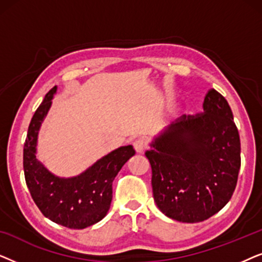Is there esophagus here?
I'll use <instances>...</instances> for the list:
<instances>
[{"label": "esophagus", "mask_w": 262, "mask_h": 262, "mask_svg": "<svg viewBox=\"0 0 262 262\" xmlns=\"http://www.w3.org/2000/svg\"><path fill=\"white\" fill-rule=\"evenodd\" d=\"M134 148L137 154H143L146 149V144L144 141H142V139H137V141H135L134 143Z\"/></svg>", "instance_id": "esophagus-1"}]
</instances>
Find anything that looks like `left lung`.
<instances>
[{
  "instance_id": "1",
  "label": "left lung",
  "mask_w": 262,
  "mask_h": 262,
  "mask_svg": "<svg viewBox=\"0 0 262 262\" xmlns=\"http://www.w3.org/2000/svg\"><path fill=\"white\" fill-rule=\"evenodd\" d=\"M145 152L157 207L171 220L198 223L230 200L241 167V143L231 108L214 89L203 113L163 128Z\"/></svg>"
}]
</instances>
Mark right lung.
Instances as JSON below:
<instances>
[{"label":"right lung","instance_id":"add662e5","mask_svg":"<svg viewBox=\"0 0 262 262\" xmlns=\"http://www.w3.org/2000/svg\"><path fill=\"white\" fill-rule=\"evenodd\" d=\"M53 87L32 118L24 146L27 187L39 210L50 221L70 229H84L106 216L112 202V182L121 167L135 155L132 145L120 146L102 156L75 177H58L38 159V137L52 106Z\"/></svg>","mask_w":262,"mask_h":262}]
</instances>
